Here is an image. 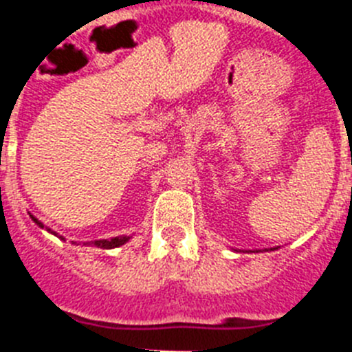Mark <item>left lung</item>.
<instances>
[{"label":"left lung","mask_w":352,"mask_h":352,"mask_svg":"<svg viewBox=\"0 0 352 352\" xmlns=\"http://www.w3.org/2000/svg\"><path fill=\"white\" fill-rule=\"evenodd\" d=\"M254 252H261V250H254Z\"/></svg>","instance_id":"left-lung-1"}]
</instances>
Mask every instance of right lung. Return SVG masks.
Instances as JSON below:
<instances>
[{"mask_svg": "<svg viewBox=\"0 0 352 352\" xmlns=\"http://www.w3.org/2000/svg\"><path fill=\"white\" fill-rule=\"evenodd\" d=\"M31 220H33V222H35L36 226L40 227V229H45L47 232L58 236V238L63 239V241H65L63 236H60L58 232L47 229V227L43 226L42 222H38V220H36L33 214H31ZM130 238H132V236H116V238H111V239H95V241H86V243H82V245H86V247H89V245H91V247H98V248H104V250H111V248H118V247H121V245H125ZM74 243H77V241H74Z\"/></svg>", "mask_w": 352, "mask_h": 352, "instance_id": "obj_1", "label": "right lung"}]
</instances>
